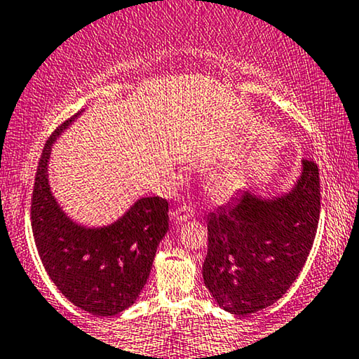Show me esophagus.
Returning a JSON list of instances; mask_svg holds the SVG:
<instances>
[{
    "mask_svg": "<svg viewBox=\"0 0 359 359\" xmlns=\"http://www.w3.org/2000/svg\"><path fill=\"white\" fill-rule=\"evenodd\" d=\"M191 218H194V208H191L190 205L179 206V208L170 211V219H172L175 224L185 223V221H189Z\"/></svg>",
    "mask_w": 359,
    "mask_h": 359,
    "instance_id": "1",
    "label": "esophagus"
}]
</instances>
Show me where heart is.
I'll list each match as a JSON object with an SVG mask.
<instances>
[{"label": "heart", "instance_id": "heart-1", "mask_svg": "<svg viewBox=\"0 0 359 359\" xmlns=\"http://www.w3.org/2000/svg\"><path fill=\"white\" fill-rule=\"evenodd\" d=\"M234 190H236V180L232 177H223L218 180V184H216V191H218L219 195H229Z\"/></svg>", "mask_w": 359, "mask_h": 359}]
</instances>
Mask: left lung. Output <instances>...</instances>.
<instances>
[{
	"label": "left lung",
	"mask_w": 359,
	"mask_h": 359,
	"mask_svg": "<svg viewBox=\"0 0 359 359\" xmlns=\"http://www.w3.org/2000/svg\"><path fill=\"white\" fill-rule=\"evenodd\" d=\"M319 215V168L307 159L286 194L244 189L210 213L203 281L218 306L244 317L278 301L306 264Z\"/></svg>",
	"instance_id": "left-lung-1"
}]
</instances>
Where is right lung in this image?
I'll return each mask as SVG.
<instances>
[{
  "label": "right lung",
  "instance_id": "1",
  "mask_svg": "<svg viewBox=\"0 0 359 359\" xmlns=\"http://www.w3.org/2000/svg\"><path fill=\"white\" fill-rule=\"evenodd\" d=\"M81 115L55 130L40 156L30 221L40 260L60 292L93 316H115L133 304L169 229V205L161 196L136 200L117 221L88 228L73 221L48 182L52 146Z\"/></svg>",
  "mask_w": 359,
  "mask_h": 359
}]
</instances>
